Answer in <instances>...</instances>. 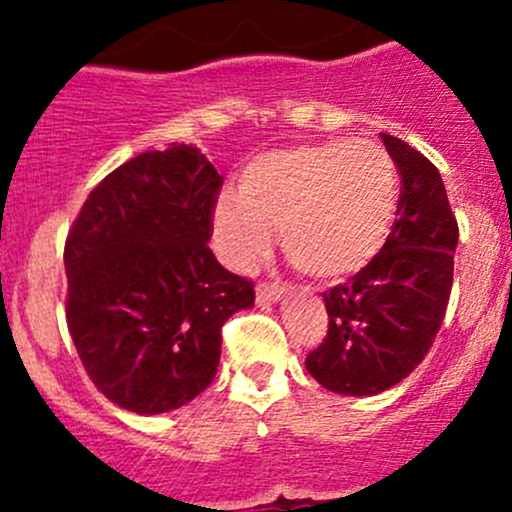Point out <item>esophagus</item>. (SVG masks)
Wrapping results in <instances>:
<instances>
[{"label":"esophagus","instance_id":"obj_1","mask_svg":"<svg viewBox=\"0 0 512 512\" xmlns=\"http://www.w3.org/2000/svg\"><path fill=\"white\" fill-rule=\"evenodd\" d=\"M282 294H285V289L280 285H267V282H262V285H257L255 289L257 304H272L277 302V299H282Z\"/></svg>","mask_w":512,"mask_h":512}]
</instances>
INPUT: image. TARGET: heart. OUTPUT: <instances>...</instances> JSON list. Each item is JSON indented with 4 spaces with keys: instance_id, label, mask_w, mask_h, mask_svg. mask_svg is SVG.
<instances>
[{
    "instance_id": "obj_1",
    "label": "heart",
    "mask_w": 512,
    "mask_h": 512,
    "mask_svg": "<svg viewBox=\"0 0 512 512\" xmlns=\"http://www.w3.org/2000/svg\"><path fill=\"white\" fill-rule=\"evenodd\" d=\"M396 205L399 173L379 143L324 141L252 160L242 193L225 190L215 203L213 227L232 270H255L282 227V247L297 270L339 280L374 260Z\"/></svg>"
}]
</instances>
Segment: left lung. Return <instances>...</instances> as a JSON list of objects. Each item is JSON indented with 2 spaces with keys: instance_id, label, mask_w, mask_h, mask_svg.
I'll return each mask as SVG.
<instances>
[{
  "instance_id": "obj_1",
  "label": "left lung",
  "mask_w": 512,
  "mask_h": 512,
  "mask_svg": "<svg viewBox=\"0 0 512 512\" xmlns=\"http://www.w3.org/2000/svg\"><path fill=\"white\" fill-rule=\"evenodd\" d=\"M401 175L396 220L379 255L324 292L329 329L307 371L334 394L374 396L411 374L431 349L453 287L458 223L441 173L399 138L381 133Z\"/></svg>"
}]
</instances>
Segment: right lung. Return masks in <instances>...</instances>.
<instances>
[{
    "mask_svg": "<svg viewBox=\"0 0 512 512\" xmlns=\"http://www.w3.org/2000/svg\"><path fill=\"white\" fill-rule=\"evenodd\" d=\"M220 185L195 146L141 153L91 190L66 237L71 339L96 389L133 414L203 394L223 324L255 304L208 247Z\"/></svg>",
    "mask_w": 512,
    "mask_h": 512,
    "instance_id": "obj_1",
    "label": "right lung"
}]
</instances>
